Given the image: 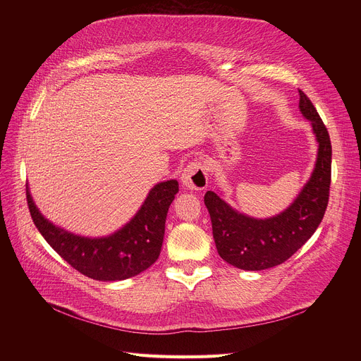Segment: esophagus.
<instances>
[{
    "instance_id": "34e87169",
    "label": "esophagus",
    "mask_w": 361,
    "mask_h": 361,
    "mask_svg": "<svg viewBox=\"0 0 361 361\" xmlns=\"http://www.w3.org/2000/svg\"><path fill=\"white\" fill-rule=\"evenodd\" d=\"M181 181L188 190H203L207 187L209 178H207L204 166L200 162H190L184 168Z\"/></svg>"
}]
</instances>
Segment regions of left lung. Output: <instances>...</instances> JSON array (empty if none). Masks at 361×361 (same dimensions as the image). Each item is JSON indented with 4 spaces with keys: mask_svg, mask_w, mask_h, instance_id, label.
<instances>
[{
    "mask_svg": "<svg viewBox=\"0 0 361 361\" xmlns=\"http://www.w3.org/2000/svg\"><path fill=\"white\" fill-rule=\"evenodd\" d=\"M298 93L300 111L310 121L319 149L312 177L297 199L279 215L256 219L233 209L215 192L204 195L216 250L238 269L262 271L278 267L314 234L324 219L331 187V139L307 94L301 90Z\"/></svg>",
    "mask_w": 361,
    "mask_h": 361,
    "instance_id": "left-lung-1",
    "label": "left lung"
}]
</instances>
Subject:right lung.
I'll return each instance as SVG.
<instances>
[{
  "label": "right lung",
  "instance_id": "add662e5",
  "mask_svg": "<svg viewBox=\"0 0 361 361\" xmlns=\"http://www.w3.org/2000/svg\"><path fill=\"white\" fill-rule=\"evenodd\" d=\"M177 193V180L158 183L149 192L139 212L121 230L108 237L89 238L68 233L44 218L26 188L33 224L51 247L75 271L106 282L136 276L157 262L164 241L166 214Z\"/></svg>",
  "mask_w": 361,
  "mask_h": 361
}]
</instances>
